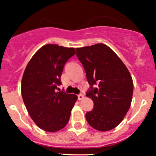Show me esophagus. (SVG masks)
Segmentation results:
<instances>
[{
	"instance_id": "esophagus-1",
	"label": "esophagus",
	"mask_w": 156,
	"mask_h": 156,
	"mask_svg": "<svg viewBox=\"0 0 156 156\" xmlns=\"http://www.w3.org/2000/svg\"><path fill=\"white\" fill-rule=\"evenodd\" d=\"M83 98H84V96H83V94H79L78 96V100H82Z\"/></svg>"
}]
</instances>
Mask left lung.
<instances>
[{
    "label": "left lung",
    "mask_w": 156,
    "mask_h": 156,
    "mask_svg": "<svg viewBox=\"0 0 156 156\" xmlns=\"http://www.w3.org/2000/svg\"><path fill=\"white\" fill-rule=\"evenodd\" d=\"M77 57L82 63L90 90L87 97L94 108L85 117L91 127L108 132L119 125L131 106L133 81L127 67L108 45L98 43L77 48ZM98 84L97 88H93Z\"/></svg>",
    "instance_id": "1"
}]
</instances>
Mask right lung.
Instances as JSON below:
<instances>
[{"label": "right lung", "instance_id": "add662e5", "mask_svg": "<svg viewBox=\"0 0 156 156\" xmlns=\"http://www.w3.org/2000/svg\"><path fill=\"white\" fill-rule=\"evenodd\" d=\"M75 54L74 48L47 44L34 54L23 74V101L31 119L45 132H57L66 126L78 99L57 91L65 63Z\"/></svg>", "mask_w": 156, "mask_h": 156}]
</instances>
